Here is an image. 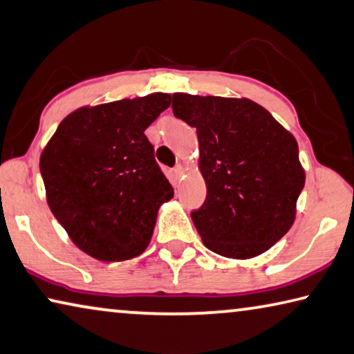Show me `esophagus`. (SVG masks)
<instances>
[{
  "label": "esophagus",
  "mask_w": 354,
  "mask_h": 354,
  "mask_svg": "<svg viewBox=\"0 0 354 354\" xmlns=\"http://www.w3.org/2000/svg\"><path fill=\"white\" fill-rule=\"evenodd\" d=\"M171 171H173V176H175L176 179H179V178L183 176V173H184V167L181 164H178L175 168H173Z\"/></svg>",
  "instance_id": "obj_1"
}]
</instances>
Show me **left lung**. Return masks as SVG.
Segmentation results:
<instances>
[{
	"mask_svg": "<svg viewBox=\"0 0 354 354\" xmlns=\"http://www.w3.org/2000/svg\"><path fill=\"white\" fill-rule=\"evenodd\" d=\"M171 109L197 129L206 200L190 217L203 244L238 260L271 249L306 183L295 137L249 99L176 93Z\"/></svg>",
	"mask_w": 354,
	"mask_h": 354,
	"instance_id": "8db88e82",
	"label": "left lung"
}]
</instances>
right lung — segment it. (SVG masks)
Returning <instances> with one entry per match:
<instances>
[{
	"label": "right lung",
	"instance_id": "1",
	"mask_svg": "<svg viewBox=\"0 0 354 354\" xmlns=\"http://www.w3.org/2000/svg\"><path fill=\"white\" fill-rule=\"evenodd\" d=\"M154 93L66 116L41 154L47 203L78 249L100 261L142 254L173 197L147 127L170 106Z\"/></svg>",
	"mask_w": 354,
	"mask_h": 354
}]
</instances>
